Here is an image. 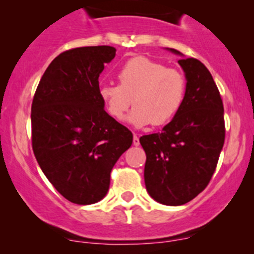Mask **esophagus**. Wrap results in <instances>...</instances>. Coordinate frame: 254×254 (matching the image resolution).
<instances>
[{
  "label": "esophagus",
  "mask_w": 254,
  "mask_h": 254,
  "mask_svg": "<svg viewBox=\"0 0 254 254\" xmlns=\"http://www.w3.org/2000/svg\"><path fill=\"white\" fill-rule=\"evenodd\" d=\"M132 145H134V146H139L140 145L139 136H137L136 134H134V139H132Z\"/></svg>",
  "instance_id": "1"
}]
</instances>
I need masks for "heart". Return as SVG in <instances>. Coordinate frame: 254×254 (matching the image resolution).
<instances>
[{"label":"heart","mask_w":254,"mask_h":254,"mask_svg":"<svg viewBox=\"0 0 254 254\" xmlns=\"http://www.w3.org/2000/svg\"><path fill=\"white\" fill-rule=\"evenodd\" d=\"M118 81L119 84H99V97L107 113L115 120H122L134 104L129 122L136 127L151 123L155 127L168 124L186 99L187 81L183 73L145 56L127 60L118 71Z\"/></svg>","instance_id":"heart-1"}]
</instances>
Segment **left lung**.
<instances>
[{"instance_id":"8db88e82","label":"left lung","mask_w":254,"mask_h":254,"mask_svg":"<svg viewBox=\"0 0 254 254\" xmlns=\"http://www.w3.org/2000/svg\"><path fill=\"white\" fill-rule=\"evenodd\" d=\"M178 64L187 78L183 107L162 131L140 137L146 189L171 206L188 203L206 188L225 142L224 104L211 73L194 58Z\"/></svg>"}]
</instances>
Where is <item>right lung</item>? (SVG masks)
<instances>
[{
  "instance_id": "right-lung-1",
  "label": "right lung",
  "mask_w": 254,
  "mask_h": 254,
  "mask_svg": "<svg viewBox=\"0 0 254 254\" xmlns=\"http://www.w3.org/2000/svg\"><path fill=\"white\" fill-rule=\"evenodd\" d=\"M108 45L66 50L40 79L32 103V146L40 168L71 203L102 200L132 134L104 111L99 75L115 56Z\"/></svg>"
}]
</instances>
